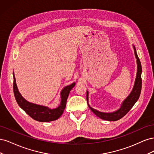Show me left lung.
<instances>
[{"instance_id": "left-lung-1", "label": "left lung", "mask_w": 154, "mask_h": 154, "mask_svg": "<svg viewBox=\"0 0 154 154\" xmlns=\"http://www.w3.org/2000/svg\"><path fill=\"white\" fill-rule=\"evenodd\" d=\"M134 53L136 58L137 59V72L136 81H135L134 86L132 89V91L130 93V95L125 100V101L123 102L122 105L121 106V108L118 110L116 112L112 113H104L101 112L97 111L94 109L91 108V107L88 105L91 110L92 111L93 113H94L97 117L106 120V121H112V122H115V121L119 120V119L122 118L123 116H125L127 114L129 110L132 108V106L134 105V104L136 103V101L138 100L139 96L141 94V87H142V79H141V72H142V67L141 62L139 60V58L137 56V54L136 53V48L134 46ZM87 101L88 103V92H87Z\"/></svg>"}]
</instances>
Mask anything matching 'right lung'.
Wrapping results in <instances>:
<instances>
[{
  "mask_svg": "<svg viewBox=\"0 0 154 154\" xmlns=\"http://www.w3.org/2000/svg\"><path fill=\"white\" fill-rule=\"evenodd\" d=\"M75 85V83L63 88L61 92V103L57 109H50L48 107L29 103L18 92L15 78L13 74V92L18 105L24 110L31 118L40 122H49L58 119L63 114L66 108L69 94Z\"/></svg>",
  "mask_w": 154,
  "mask_h": 154,
  "instance_id": "1",
  "label": "right lung"
}]
</instances>
